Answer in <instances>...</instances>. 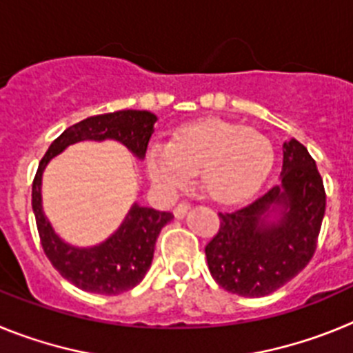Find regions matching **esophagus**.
<instances>
[{"instance_id": "34e87169", "label": "esophagus", "mask_w": 353, "mask_h": 353, "mask_svg": "<svg viewBox=\"0 0 353 353\" xmlns=\"http://www.w3.org/2000/svg\"><path fill=\"white\" fill-rule=\"evenodd\" d=\"M187 210H189V203H185V201H182V203H179L176 207L173 208V214L176 219H182L183 215L187 214Z\"/></svg>"}]
</instances>
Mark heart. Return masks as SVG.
Returning <instances> with one entry per match:
<instances>
[{"label":"heart","mask_w":353,"mask_h":353,"mask_svg":"<svg viewBox=\"0 0 353 353\" xmlns=\"http://www.w3.org/2000/svg\"><path fill=\"white\" fill-rule=\"evenodd\" d=\"M274 164L265 134L232 121H198L174 132L171 143H154L146 154L150 180L173 194L199 171L205 192L219 203L251 198Z\"/></svg>","instance_id":"heart-1"}]
</instances>
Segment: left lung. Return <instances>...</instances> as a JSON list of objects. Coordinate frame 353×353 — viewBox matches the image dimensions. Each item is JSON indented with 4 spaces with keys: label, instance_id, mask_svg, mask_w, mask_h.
<instances>
[{
    "label": "left lung",
    "instance_id": "obj_1",
    "mask_svg": "<svg viewBox=\"0 0 353 353\" xmlns=\"http://www.w3.org/2000/svg\"><path fill=\"white\" fill-rule=\"evenodd\" d=\"M272 211L278 219L269 221ZM325 189L316 162L297 139L283 145L281 183L239 210L219 212L205 248L215 283L242 297H265L297 276L316 251Z\"/></svg>",
    "mask_w": 353,
    "mask_h": 353
}]
</instances>
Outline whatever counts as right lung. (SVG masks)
Returning <instances> with one entry per match:
<instances>
[{
    "label": "right lung",
    "instance_id": "obj_1",
    "mask_svg": "<svg viewBox=\"0 0 353 353\" xmlns=\"http://www.w3.org/2000/svg\"><path fill=\"white\" fill-rule=\"evenodd\" d=\"M157 117L150 111L123 109L97 114L68 127L54 139L42 157L33 180L31 205L39 228L40 244L58 272L84 292L120 295L139 285L154 260L155 240L171 219V212L134 203L117 232L93 248H74L56 235L42 210V173L52 157L68 145L84 139H117L138 159H145Z\"/></svg>",
    "mask_w": 353,
    "mask_h": 353
}]
</instances>
